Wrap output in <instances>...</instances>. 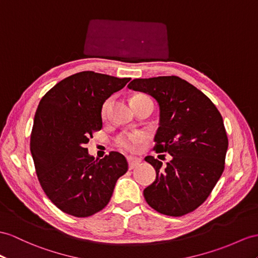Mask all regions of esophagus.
Returning <instances> with one entry per match:
<instances>
[{
    "label": "esophagus",
    "mask_w": 258,
    "mask_h": 258,
    "mask_svg": "<svg viewBox=\"0 0 258 258\" xmlns=\"http://www.w3.org/2000/svg\"><path fill=\"white\" fill-rule=\"evenodd\" d=\"M127 160H128V164H129V169L135 168L136 166L139 165L142 161L139 158H134V156H128Z\"/></svg>",
    "instance_id": "34e87169"
}]
</instances>
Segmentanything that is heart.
Instances as JSON below:
<instances>
[{
    "label": "heart",
    "mask_w": 258,
    "mask_h": 258,
    "mask_svg": "<svg viewBox=\"0 0 258 258\" xmlns=\"http://www.w3.org/2000/svg\"><path fill=\"white\" fill-rule=\"evenodd\" d=\"M141 97H147L143 95H138L135 96L134 98H141ZM110 104V100H107L103 106V115L106 114L107 111L108 106ZM146 139V136L142 133H131V134H124L121 135L120 137H118L117 139V144L119 148H121L125 151H130V152H135L139 147L141 146V143Z\"/></svg>",
    "instance_id": "b5f03b06"
}]
</instances>
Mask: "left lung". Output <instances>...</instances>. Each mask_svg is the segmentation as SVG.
Segmentation results:
<instances>
[{"mask_svg": "<svg viewBox=\"0 0 258 258\" xmlns=\"http://www.w3.org/2000/svg\"><path fill=\"white\" fill-rule=\"evenodd\" d=\"M128 89L158 102L155 150L172 155L165 167L154 156L144 159L156 172L155 180L143 190L146 202L171 217L194 211L208 198L224 169L229 142L221 114L203 92L178 77L136 79Z\"/></svg>", "mask_w": 258, "mask_h": 258, "instance_id": "1", "label": "left lung"}]
</instances>
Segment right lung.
I'll list each match as a JSON object with an SVG mask.
<instances>
[{
	"mask_svg": "<svg viewBox=\"0 0 258 258\" xmlns=\"http://www.w3.org/2000/svg\"><path fill=\"white\" fill-rule=\"evenodd\" d=\"M130 80L80 72L60 81L40 100L30 152L43 191L68 215L85 218L105 208L117 179L128 171L121 153L111 151L94 160L85 144L103 127L106 99Z\"/></svg>",
	"mask_w": 258,
	"mask_h": 258,
	"instance_id": "1",
	"label": "right lung"
}]
</instances>
